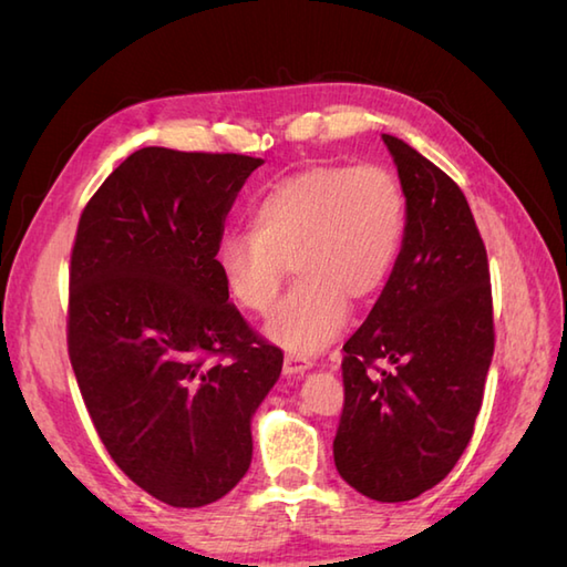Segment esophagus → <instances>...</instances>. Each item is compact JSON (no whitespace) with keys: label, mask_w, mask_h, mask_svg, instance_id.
<instances>
[{"label":"esophagus","mask_w":567,"mask_h":567,"mask_svg":"<svg viewBox=\"0 0 567 567\" xmlns=\"http://www.w3.org/2000/svg\"><path fill=\"white\" fill-rule=\"evenodd\" d=\"M311 365H315V363H311L309 358L287 353V355H285V363H282V370H285V375H302V372L309 370Z\"/></svg>","instance_id":"obj_1"}]
</instances>
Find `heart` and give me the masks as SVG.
I'll list each match as a JSON object with an SVG mask.
<instances>
[{
	"mask_svg": "<svg viewBox=\"0 0 567 567\" xmlns=\"http://www.w3.org/2000/svg\"><path fill=\"white\" fill-rule=\"evenodd\" d=\"M406 192L382 165H317L265 187L250 231H228L214 252L226 292L265 315L287 275L299 282L275 307L265 333L292 353H317L351 319L348 297H375L402 258Z\"/></svg>",
	"mask_w": 567,
	"mask_h": 567,
	"instance_id": "heart-1",
	"label": "heart"
}]
</instances>
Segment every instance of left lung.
Segmentation results:
<instances>
[{
  "instance_id": "obj_1",
  "label": "left lung",
  "mask_w": 567,
  "mask_h": 567,
  "mask_svg": "<svg viewBox=\"0 0 567 567\" xmlns=\"http://www.w3.org/2000/svg\"><path fill=\"white\" fill-rule=\"evenodd\" d=\"M382 141L409 226L390 282L343 346L333 461L360 495L406 502L439 485L473 439L495 321L487 250L461 187L404 141Z\"/></svg>"
}]
</instances>
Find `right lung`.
<instances>
[{
    "mask_svg": "<svg viewBox=\"0 0 567 567\" xmlns=\"http://www.w3.org/2000/svg\"><path fill=\"white\" fill-rule=\"evenodd\" d=\"M260 158L141 148L84 207L70 256L68 353L112 461L171 507L231 492L250 419L280 378L216 270L226 214Z\"/></svg>",
    "mask_w": 567,
    "mask_h": 567,
    "instance_id": "add662e5",
    "label": "right lung"
}]
</instances>
